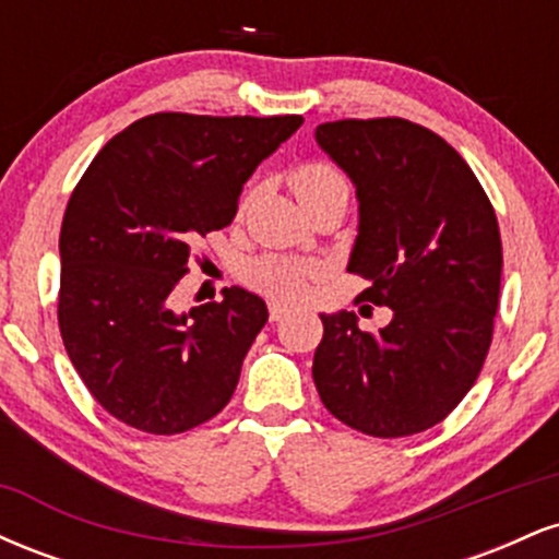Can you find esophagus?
Listing matches in <instances>:
<instances>
[{"label":"esophagus","instance_id":"34e87169","mask_svg":"<svg viewBox=\"0 0 559 559\" xmlns=\"http://www.w3.org/2000/svg\"><path fill=\"white\" fill-rule=\"evenodd\" d=\"M267 312H271V320L275 323V320L286 318L288 312H292V307H288L286 301H271V305H267Z\"/></svg>","mask_w":559,"mask_h":559}]
</instances>
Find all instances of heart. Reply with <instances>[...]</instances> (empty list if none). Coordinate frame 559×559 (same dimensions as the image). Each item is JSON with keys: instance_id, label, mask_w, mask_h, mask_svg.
Here are the masks:
<instances>
[{"instance_id": "heart-1", "label": "heart", "mask_w": 559, "mask_h": 559, "mask_svg": "<svg viewBox=\"0 0 559 559\" xmlns=\"http://www.w3.org/2000/svg\"><path fill=\"white\" fill-rule=\"evenodd\" d=\"M292 189L299 202H310V199L333 194V191H346V194H349L346 178L325 163L299 165V168L292 173ZM307 275H310V267H307L305 262L275 258V254L252 260L243 267V281H247L249 286L258 288L262 294L284 299H299L301 294H305Z\"/></svg>"}]
</instances>
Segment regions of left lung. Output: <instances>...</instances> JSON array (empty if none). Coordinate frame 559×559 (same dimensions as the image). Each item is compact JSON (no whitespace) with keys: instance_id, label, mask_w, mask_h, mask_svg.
Returning <instances> with one entry per match:
<instances>
[{"instance_id":"left-lung-1","label":"left lung","mask_w":559,"mask_h":559,"mask_svg":"<svg viewBox=\"0 0 559 559\" xmlns=\"http://www.w3.org/2000/svg\"><path fill=\"white\" fill-rule=\"evenodd\" d=\"M316 141L360 204L346 271L370 281L360 299L391 310L378 333L360 331L355 312L320 316L318 394L368 436L420 433L484 368L502 281L497 215L465 159L418 123L336 120L318 126Z\"/></svg>"}]
</instances>
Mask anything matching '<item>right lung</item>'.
I'll use <instances>...</instances> for the list:
<instances>
[{
  "instance_id": "right-lung-1",
  "label": "right lung",
  "mask_w": 559,
  "mask_h": 559,
  "mask_svg": "<svg viewBox=\"0 0 559 559\" xmlns=\"http://www.w3.org/2000/svg\"><path fill=\"white\" fill-rule=\"evenodd\" d=\"M299 115L157 112L120 131L70 197L60 230V333L94 400L126 426L170 436L234 396L267 307L241 286L173 307L191 243L226 228L243 183Z\"/></svg>"
}]
</instances>
